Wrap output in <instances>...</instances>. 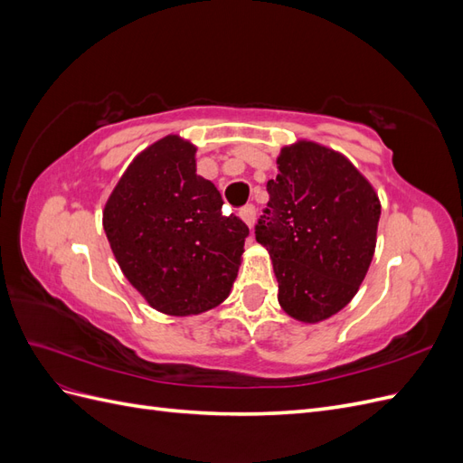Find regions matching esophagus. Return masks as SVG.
<instances>
[{"mask_svg":"<svg viewBox=\"0 0 463 463\" xmlns=\"http://www.w3.org/2000/svg\"><path fill=\"white\" fill-rule=\"evenodd\" d=\"M240 216H241V220L247 223L249 228H253L255 218H257V208H255L253 204H245V206L240 210Z\"/></svg>","mask_w":463,"mask_h":463,"instance_id":"obj_1","label":"esophagus"}]
</instances>
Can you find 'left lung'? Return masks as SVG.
Listing matches in <instances>:
<instances>
[{"instance_id":"obj_1","label":"left lung","mask_w":463,"mask_h":463,"mask_svg":"<svg viewBox=\"0 0 463 463\" xmlns=\"http://www.w3.org/2000/svg\"><path fill=\"white\" fill-rule=\"evenodd\" d=\"M278 170L255 235L270 253L282 309L320 322L342 311L365 278L381 201L352 162L311 141L284 146Z\"/></svg>"}]
</instances>
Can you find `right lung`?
<instances>
[{
    "label": "right lung",
    "instance_id": "add662e5",
    "mask_svg": "<svg viewBox=\"0 0 463 463\" xmlns=\"http://www.w3.org/2000/svg\"><path fill=\"white\" fill-rule=\"evenodd\" d=\"M194 148L177 135L129 164L104 206V232L131 286L165 315L213 309L228 298L249 228L222 213V194L197 175Z\"/></svg>",
    "mask_w": 463,
    "mask_h": 463
}]
</instances>
